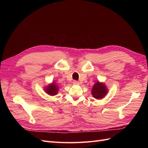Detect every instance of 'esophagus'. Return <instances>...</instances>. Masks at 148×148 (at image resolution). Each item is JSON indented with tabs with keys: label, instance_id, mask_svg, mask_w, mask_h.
Returning <instances> with one entry per match:
<instances>
[{
	"label": "esophagus",
	"instance_id": "1",
	"mask_svg": "<svg viewBox=\"0 0 148 148\" xmlns=\"http://www.w3.org/2000/svg\"><path fill=\"white\" fill-rule=\"evenodd\" d=\"M73 83L74 85H79V83L78 82H77V81H74L73 82Z\"/></svg>",
	"mask_w": 148,
	"mask_h": 148
}]
</instances>
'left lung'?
<instances>
[{"instance_id":"obj_1","label":"left lung","mask_w":148,"mask_h":148,"mask_svg":"<svg viewBox=\"0 0 148 148\" xmlns=\"http://www.w3.org/2000/svg\"><path fill=\"white\" fill-rule=\"evenodd\" d=\"M108 92L109 89H107L106 84L98 81L93 85L91 94L93 97H95V99H101L104 98Z\"/></svg>"}]
</instances>
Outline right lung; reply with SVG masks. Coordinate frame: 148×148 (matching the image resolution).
<instances>
[{"label": "right lung", "mask_w": 148, "mask_h": 148, "mask_svg": "<svg viewBox=\"0 0 148 148\" xmlns=\"http://www.w3.org/2000/svg\"><path fill=\"white\" fill-rule=\"evenodd\" d=\"M44 90L47 95L50 96H56L57 95L59 90V87L56 83L55 82H52L51 83H49L46 87L44 88Z\"/></svg>", "instance_id": "add662e5"}]
</instances>
